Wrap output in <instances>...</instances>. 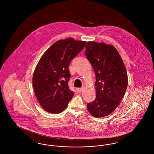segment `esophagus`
Wrapping results in <instances>:
<instances>
[{
	"label": "esophagus",
	"mask_w": 154,
	"mask_h": 154,
	"mask_svg": "<svg viewBox=\"0 0 154 154\" xmlns=\"http://www.w3.org/2000/svg\"><path fill=\"white\" fill-rule=\"evenodd\" d=\"M82 91H83V88H79L77 89V91L78 93H81L82 92Z\"/></svg>",
	"instance_id": "obj_1"
}]
</instances>
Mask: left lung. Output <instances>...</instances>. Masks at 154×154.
Instances as JSON below:
<instances>
[{"mask_svg":"<svg viewBox=\"0 0 154 154\" xmlns=\"http://www.w3.org/2000/svg\"><path fill=\"white\" fill-rule=\"evenodd\" d=\"M85 48L96 77V99L87 104V109L95 117H106L117 107L124 96L128 87L126 70L112 45L88 42Z\"/></svg>","mask_w":154,"mask_h":154,"instance_id":"1","label":"left lung"}]
</instances>
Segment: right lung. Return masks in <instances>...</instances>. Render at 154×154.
<instances>
[{"label": "right lung", "instance_id": "1", "mask_svg": "<svg viewBox=\"0 0 154 154\" xmlns=\"http://www.w3.org/2000/svg\"><path fill=\"white\" fill-rule=\"evenodd\" d=\"M86 42L67 38L52 44L38 62L33 76V87L44 110L62 112L74 95L68 86L72 60L84 48Z\"/></svg>", "mask_w": 154, "mask_h": 154}]
</instances>
